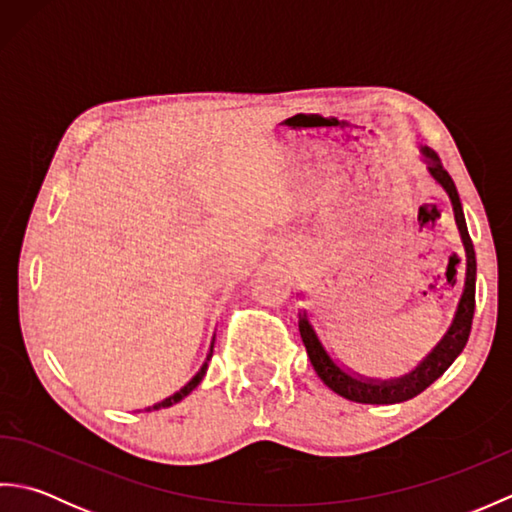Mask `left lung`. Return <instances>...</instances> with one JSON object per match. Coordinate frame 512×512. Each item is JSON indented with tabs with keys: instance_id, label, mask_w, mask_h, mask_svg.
<instances>
[{
	"instance_id": "left-lung-1",
	"label": "left lung",
	"mask_w": 512,
	"mask_h": 512,
	"mask_svg": "<svg viewBox=\"0 0 512 512\" xmlns=\"http://www.w3.org/2000/svg\"><path fill=\"white\" fill-rule=\"evenodd\" d=\"M420 151L424 156V162H427L431 178L436 180L449 195V200L453 204L455 224H458V231L466 250L464 292L458 303V312H455V319L451 323L449 332L444 334V339L433 347V352L424 358L413 372L394 380H374V378L352 376L350 372H345L343 367L336 365L332 361V356L325 352L317 332H314L312 323L308 321V314L306 312L299 314V332H301L303 345H306V352L310 356L314 372L319 374V378L334 391V394H339L352 402H363V405H394V402H405L413 396L422 394L424 389H427L431 383H436V380L447 372L451 363L464 350V345L469 341V334H471L473 314H475V270H477L475 248L471 242L469 228H466L458 189H455V182L451 180L449 171L442 167L436 151L429 147H422Z\"/></svg>"
}]
</instances>
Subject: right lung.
Masks as SVG:
<instances>
[{
  "mask_svg": "<svg viewBox=\"0 0 512 512\" xmlns=\"http://www.w3.org/2000/svg\"><path fill=\"white\" fill-rule=\"evenodd\" d=\"M215 341V339H213ZM211 356H213V343H211V350H209V356H206V361H204V365L200 367V372L195 374L187 385H184L180 391H176V394L173 396H169V398H165L162 402H158V405H154L151 409H162V407H171V405H176V402H180L184 396H189L191 391L200 385V380L204 378V374H206V367H209V361H211ZM149 411V409H147Z\"/></svg>",
  "mask_w": 512,
  "mask_h": 512,
  "instance_id": "1",
  "label": "right lung"
}]
</instances>
